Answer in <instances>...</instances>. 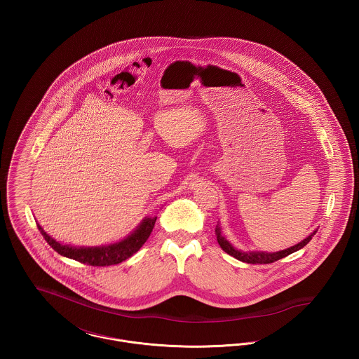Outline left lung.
I'll return each instance as SVG.
<instances>
[{"instance_id":"8db88e82","label":"left lung","mask_w":359,"mask_h":359,"mask_svg":"<svg viewBox=\"0 0 359 359\" xmlns=\"http://www.w3.org/2000/svg\"><path fill=\"white\" fill-rule=\"evenodd\" d=\"M318 230H313L307 238L303 239L302 242L290 246L288 249H284V250H280V252H274V253H269V252H258V250H249V252H243L241 249L234 248L227 239L224 238L222 236V230H221V226L219 223L217 224V229H215V234H217V239H218V243L221 245V248L223 249V252H226L227 255L237 258L242 262H248V264H271L280 258H284V257L290 256L292 253L303 249L308 242L312 239V237L316 234Z\"/></svg>"}]
</instances>
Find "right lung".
<instances>
[{"mask_svg":"<svg viewBox=\"0 0 359 359\" xmlns=\"http://www.w3.org/2000/svg\"><path fill=\"white\" fill-rule=\"evenodd\" d=\"M156 219L157 217H145L129 236L118 242L101 246H71L52 238L39 223L37 227L41 236L48 242V245L60 256L67 257L91 266H109L120 264L138 252L140 248L147 242V239L149 238Z\"/></svg>","mask_w":359,"mask_h":359,"instance_id":"right-lung-1","label":"right lung"}]
</instances>
